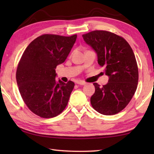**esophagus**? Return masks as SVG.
Segmentation results:
<instances>
[{"instance_id":"1","label":"esophagus","mask_w":154,"mask_h":154,"mask_svg":"<svg viewBox=\"0 0 154 154\" xmlns=\"http://www.w3.org/2000/svg\"><path fill=\"white\" fill-rule=\"evenodd\" d=\"M76 83L78 85H85L86 84V83H85V82H83V81L82 80H79V81H77L76 82Z\"/></svg>"}]
</instances>
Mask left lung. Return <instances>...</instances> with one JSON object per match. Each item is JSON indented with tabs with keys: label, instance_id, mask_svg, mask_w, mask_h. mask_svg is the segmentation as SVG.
Masks as SVG:
<instances>
[{
	"label": "left lung",
	"instance_id": "1",
	"mask_svg": "<svg viewBox=\"0 0 154 154\" xmlns=\"http://www.w3.org/2000/svg\"><path fill=\"white\" fill-rule=\"evenodd\" d=\"M82 36L96 52L98 63L109 77L103 87L93 83L95 92L91 105L105 116L118 113L130 103L137 88L139 71L134 52L123 37L109 31L94 30Z\"/></svg>",
	"mask_w": 154,
	"mask_h": 154
}]
</instances>
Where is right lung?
<instances>
[{
	"mask_svg": "<svg viewBox=\"0 0 154 154\" xmlns=\"http://www.w3.org/2000/svg\"><path fill=\"white\" fill-rule=\"evenodd\" d=\"M77 35L45 34L33 40L18 63L16 80L21 96L30 110L43 118L60 114L69 102L75 83L56 79V69L65 61Z\"/></svg>",
	"mask_w": 154,
	"mask_h": 154,
	"instance_id": "right-lung-1",
	"label": "right lung"
}]
</instances>
